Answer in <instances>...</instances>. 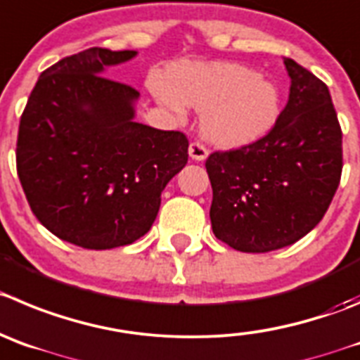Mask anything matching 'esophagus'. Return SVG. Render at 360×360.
Listing matches in <instances>:
<instances>
[{
	"instance_id": "34e87169",
	"label": "esophagus",
	"mask_w": 360,
	"mask_h": 360,
	"mask_svg": "<svg viewBox=\"0 0 360 360\" xmlns=\"http://www.w3.org/2000/svg\"><path fill=\"white\" fill-rule=\"evenodd\" d=\"M188 153H190L191 160L195 161H204L207 158V149L200 142H191L188 147Z\"/></svg>"
}]
</instances>
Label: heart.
<instances>
[{"label":"heart","instance_id":"b5f03b06","mask_svg":"<svg viewBox=\"0 0 360 360\" xmlns=\"http://www.w3.org/2000/svg\"><path fill=\"white\" fill-rule=\"evenodd\" d=\"M154 94L177 115L188 108L202 112L200 131L221 147H241L263 139L281 113V94L270 79L231 62L179 63L169 85Z\"/></svg>","mask_w":360,"mask_h":360}]
</instances>
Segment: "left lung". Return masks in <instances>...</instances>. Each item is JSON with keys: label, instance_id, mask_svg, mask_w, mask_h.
I'll list each match as a JSON object with an SVG mask.
<instances>
[{"label": "left lung", "instance_id": "left-lung-1", "mask_svg": "<svg viewBox=\"0 0 360 360\" xmlns=\"http://www.w3.org/2000/svg\"><path fill=\"white\" fill-rule=\"evenodd\" d=\"M290 99L270 133L206 160L210 217L218 240L240 252H271L320 224L341 181L342 133L321 79L284 58Z\"/></svg>", "mask_w": 360, "mask_h": 360}]
</instances>
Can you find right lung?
<instances>
[{
	"label": "right lung",
	"instance_id": "1",
	"mask_svg": "<svg viewBox=\"0 0 360 360\" xmlns=\"http://www.w3.org/2000/svg\"><path fill=\"white\" fill-rule=\"evenodd\" d=\"M136 51L90 48L40 74L21 115L18 176L37 220L90 250L142 238L188 139L134 122L139 90L101 74Z\"/></svg>",
	"mask_w": 360,
	"mask_h": 360
}]
</instances>
